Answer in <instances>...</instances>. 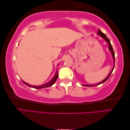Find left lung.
I'll return each mask as SVG.
<instances>
[{"label":"left lung","instance_id":"1","mask_svg":"<svg viewBox=\"0 0 130 130\" xmlns=\"http://www.w3.org/2000/svg\"><path fill=\"white\" fill-rule=\"evenodd\" d=\"M97 35H100L102 38H103V39L105 40V41L107 42V43L108 44V48H109V51H110V52H111V54H112V57H113V61H114V62H113V63H114V65H113V69H112V71L110 72L109 74L108 75L107 77L105 79H104V80H103V81H101V82H100V83H99V84H97L96 85H83V86H87V87L95 86H97V85H100V84H103V83H104V82H105L106 81V80H107L108 79V78H109V77L110 75V74H112V71H113V69H114V67H115V53H114V51H113V48H112V46L111 44H110V40H109V39H108V38L107 37V36H106V35H105V34L102 32V31H101L100 29L98 30Z\"/></svg>","mask_w":130,"mask_h":130}]
</instances>
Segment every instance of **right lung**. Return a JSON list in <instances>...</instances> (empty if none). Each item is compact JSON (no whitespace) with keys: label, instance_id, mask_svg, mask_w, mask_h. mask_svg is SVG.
Here are the masks:
<instances>
[{"label":"right lung","instance_id":"add662e5","mask_svg":"<svg viewBox=\"0 0 130 130\" xmlns=\"http://www.w3.org/2000/svg\"><path fill=\"white\" fill-rule=\"evenodd\" d=\"M57 77H58V73H57V71H56V73H55L54 76L50 80V81L46 83V84H45L41 85V86H33V85H29V84H27V83L23 82V81H22V82L24 83L25 85H27V86H28L29 87H30V88H35V89H39L44 88H48V87L51 86L52 85H54L55 84V82L56 80Z\"/></svg>","mask_w":130,"mask_h":130}]
</instances>
